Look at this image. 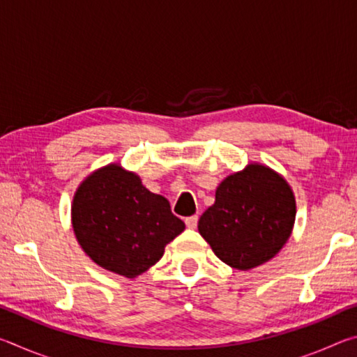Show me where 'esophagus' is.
I'll return each instance as SVG.
<instances>
[{
	"instance_id": "obj_1",
	"label": "esophagus",
	"mask_w": 357,
	"mask_h": 357,
	"mask_svg": "<svg viewBox=\"0 0 357 357\" xmlns=\"http://www.w3.org/2000/svg\"><path fill=\"white\" fill-rule=\"evenodd\" d=\"M197 223H198L197 215H190V217H187V219H185V225H187V228H190V229L197 228Z\"/></svg>"
}]
</instances>
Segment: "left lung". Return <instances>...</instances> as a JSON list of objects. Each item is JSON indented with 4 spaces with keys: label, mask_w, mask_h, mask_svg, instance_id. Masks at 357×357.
Instances as JSON below:
<instances>
[{
    "label": "left lung",
    "mask_w": 357,
    "mask_h": 357,
    "mask_svg": "<svg viewBox=\"0 0 357 357\" xmlns=\"http://www.w3.org/2000/svg\"><path fill=\"white\" fill-rule=\"evenodd\" d=\"M294 220L296 198L288 181L268 165L250 162L219 184L198 231L223 263L249 271L280 252Z\"/></svg>",
    "instance_id": "8db88e82"
}]
</instances>
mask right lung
Returning a JSON list of instances; mask_svg holds the SVG:
<instances>
[{"mask_svg":"<svg viewBox=\"0 0 357 357\" xmlns=\"http://www.w3.org/2000/svg\"><path fill=\"white\" fill-rule=\"evenodd\" d=\"M72 228L83 252L113 274L135 279L154 266L184 231L165 197L149 192L137 173L108 164L74 193Z\"/></svg>","mask_w":357,"mask_h":357,"instance_id":"1","label":"right lung"}]
</instances>
